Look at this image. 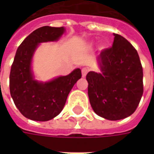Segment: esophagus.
<instances>
[{
	"mask_svg": "<svg viewBox=\"0 0 154 154\" xmlns=\"http://www.w3.org/2000/svg\"><path fill=\"white\" fill-rule=\"evenodd\" d=\"M87 72H88L87 68H82V77H86V76H87Z\"/></svg>",
	"mask_w": 154,
	"mask_h": 154,
	"instance_id": "esophagus-1",
	"label": "esophagus"
}]
</instances>
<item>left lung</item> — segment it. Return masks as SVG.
I'll use <instances>...</instances> for the list:
<instances>
[{
    "label": "left lung",
    "mask_w": 154,
    "mask_h": 154,
    "mask_svg": "<svg viewBox=\"0 0 154 154\" xmlns=\"http://www.w3.org/2000/svg\"><path fill=\"white\" fill-rule=\"evenodd\" d=\"M113 35L112 48L97 57L100 71L89 72L87 80L94 112L104 119L119 120L131 116L139 106L143 92V67L132 44Z\"/></svg>",
    "instance_id": "obj_1"
}]
</instances>
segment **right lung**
I'll return each mask as SVG.
<instances>
[{
  "instance_id": "add662e5",
  "label": "right lung",
  "mask_w": 154,
  "mask_h": 154,
  "mask_svg": "<svg viewBox=\"0 0 154 154\" xmlns=\"http://www.w3.org/2000/svg\"><path fill=\"white\" fill-rule=\"evenodd\" d=\"M66 31L64 27L43 26L27 36L19 46L10 73V91L15 106L27 119L48 121L58 116L67 96L82 77L80 68L67 76L47 82L35 78L33 57L42 43L57 42Z\"/></svg>"
}]
</instances>
